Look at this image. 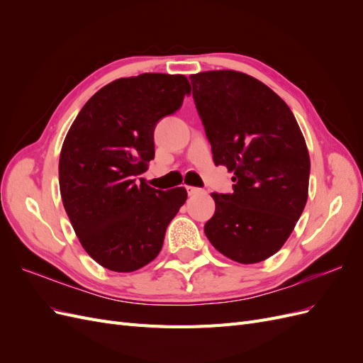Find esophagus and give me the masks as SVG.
Returning <instances> with one entry per match:
<instances>
[{
	"label": "esophagus",
	"mask_w": 363,
	"mask_h": 363,
	"mask_svg": "<svg viewBox=\"0 0 363 363\" xmlns=\"http://www.w3.org/2000/svg\"><path fill=\"white\" fill-rule=\"evenodd\" d=\"M186 191H188L189 195H196V194L201 192V189L200 188H195V186H186Z\"/></svg>",
	"instance_id": "obj_1"
}]
</instances>
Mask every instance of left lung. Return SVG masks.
Segmentation results:
<instances>
[{
    "label": "left lung",
    "mask_w": 363,
    "mask_h": 363,
    "mask_svg": "<svg viewBox=\"0 0 363 363\" xmlns=\"http://www.w3.org/2000/svg\"><path fill=\"white\" fill-rule=\"evenodd\" d=\"M189 79L213 162L235 174L233 194H212L216 208L204 233L238 263L267 260L291 236L309 195L300 125L288 104L248 74L218 69Z\"/></svg>",
    "instance_id": "1"
}]
</instances>
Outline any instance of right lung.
<instances>
[{
  "mask_svg": "<svg viewBox=\"0 0 363 363\" xmlns=\"http://www.w3.org/2000/svg\"><path fill=\"white\" fill-rule=\"evenodd\" d=\"M189 94L182 74L118 79L89 98L63 140V207L84 251L107 269L131 272L155 260L188 199L184 188L157 191L139 175L155 159L157 121Z\"/></svg>",
  "mask_w": 363,
  "mask_h": 363,
  "instance_id": "1",
  "label": "right lung"
}]
</instances>
